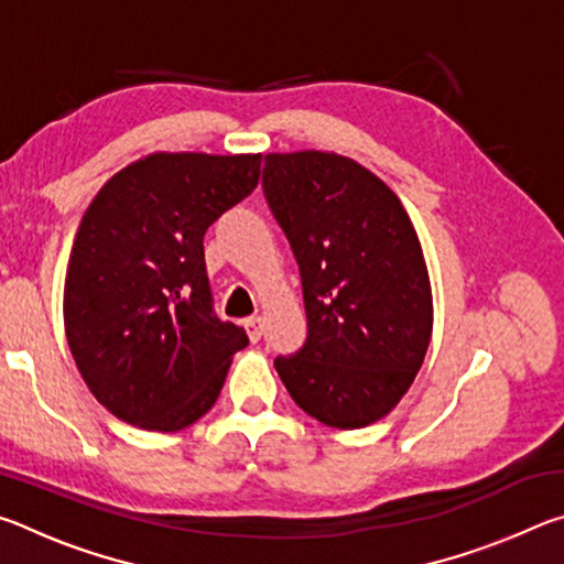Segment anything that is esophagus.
Segmentation results:
<instances>
[{"label":"esophagus","mask_w":564,"mask_h":564,"mask_svg":"<svg viewBox=\"0 0 564 564\" xmlns=\"http://www.w3.org/2000/svg\"><path fill=\"white\" fill-rule=\"evenodd\" d=\"M243 328H246V333H248V338H251L253 343L261 340V336H263V321H261L259 316L246 318V321H243Z\"/></svg>","instance_id":"1"}]
</instances>
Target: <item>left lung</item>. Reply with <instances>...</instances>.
<instances>
[{"label":"left lung","mask_w":564,"mask_h":564,"mask_svg":"<svg viewBox=\"0 0 564 564\" xmlns=\"http://www.w3.org/2000/svg\"><path fill=\"white\" fill-rule=\"evenodd\" d=\"M263 194L299 261L308 336L273 360L295 405L356 431L413 386L433 333L423 248L400 198L352 159L265 154Z\"/></svg>","instance_id":"8db88e82"}]
</instances>
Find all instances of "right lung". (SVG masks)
<instances>
[{
  "mask_svg": "<svg viewBox=\"0 0 564 564\" xmlns=\"http://www.w3.org/2000/svg\"><path fill=\"white\" fill-rule=\"evenodd\" d=\"M261 154H151L113 174L76 231L64 328L94 398L176 433L212 410L243 328L214 313L204 234L259 184Z\"/></svg>",
  "mask_w": 564,
  "mask_h": 564,
  "instance_id": "add662e5",
  "label": "right lung"
}]
</instances>
